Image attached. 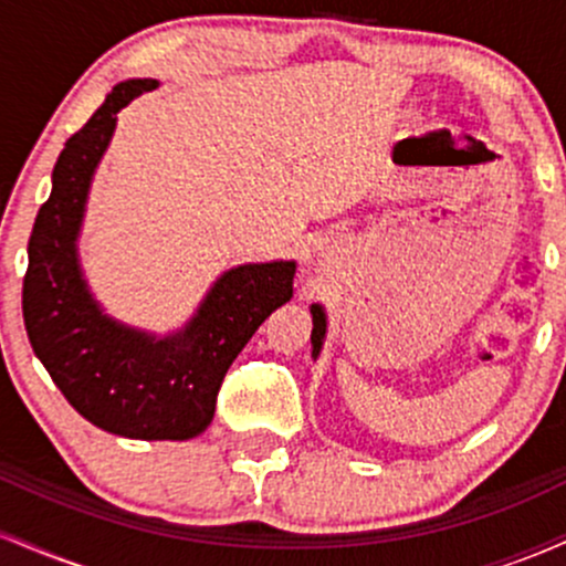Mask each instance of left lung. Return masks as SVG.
<instances>
[{"instance_id": "8db88e82", "label": "left lung", "mask_w": 566, "mask_h": 566, "mask_svg": "<svg viewBox=\"0 0 566 566\" xmlns=\"http://www.w3.org/2000/svg\"><path fill=\"white\" fill-rule=\"evenodd\" d=\"M311 316H314V329H311V346H314V359L319 356L324 346V335H327V314L319 303L311 305Z\"/></svg>"}]
</instances>
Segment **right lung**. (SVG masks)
I'll use <instances>...</instances> for the list:
<instances>
[{
    "label": "right lung",
    "mask_w": 566,
    "mask_h": 566,
    "mask_svg": "<svg viewBox=\"0 0 566 566\" xmlns=\"http://www.w3.org/2000/svg\"><path fill=\"white\" fill-rule=\"evenodd\" d=\"M157 84L119 82L63 146L53 191L39 207L29 239L23 322L39 361L82 418L116 437L184 441L212 423L231 361L265 316L292 297L295 261L226 271L186 327L167 337L103 314L76 255L84 205L116 114Z\"/></svg>",
    "instance_id": "right-lung-1"
}]
</instances>
